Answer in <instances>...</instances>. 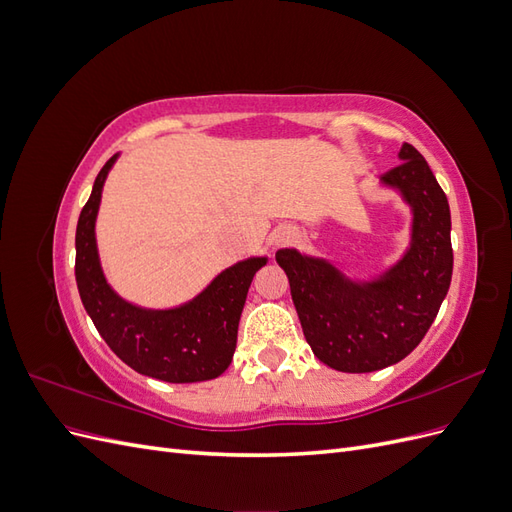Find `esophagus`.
Segmentation results:
<instances>
[{"label": "esophagus", "instance_id": "obj_1", "mask_svg": "<svg viewBox=\"0 0 512 512\" xmlns=\"http://www.w3.org/2000/svg\"><path fill=\"white\" fill-rule=\"evenodd\" d=\"M290 239H292V230L290 228H277L273 235H271V245L280 247V245H286Z\"/></svg>", "mask_w": 512, "mask_h": 512}]
</instances>
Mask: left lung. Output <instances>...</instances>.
Masks as SVG:
<instances>
[{"label": "left lung", "instance_id": "8db88e82", "mask_svg": "<svg viewBox=\"0 0 512 512\" xmlns=\"http://www.w3.org/2000/svg\"><path fill=\"white\" fill-rule=\"evenodd\" d=\"M382 181L412 207V243L380 280L354 284L329 262L297 250L275 254L307 344L337 371L365 374L399 363L421 344L451 286V209L427 160L412 145Z\"/></svg>", "mask_w": 512, "mask_h": 512}]
</instances>
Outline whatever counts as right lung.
Returning <instances> with one entry per match:
<instances>
[{"label": "right lung", "instance_id": "right-lung-1", "mask_svg": "<svg viewBox=\"0 0 512 512\" xmlns=\"http://www.w3.org/2000/svg\"><path fill=\"white\" fill-rule=\"evenodd\" d=\"M115 158L102 166L76 226L74 273L87 314L108 348L138 374L177 384L218 378L235 354L247 290L267 258L237 262L177 309L153 312L119 299L102 275L94 232L102 185Z\"/></svg>", "mask_w": 512, "mask_h": 512}]
</instances>
